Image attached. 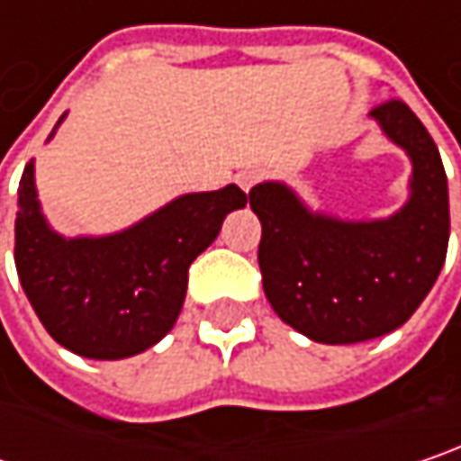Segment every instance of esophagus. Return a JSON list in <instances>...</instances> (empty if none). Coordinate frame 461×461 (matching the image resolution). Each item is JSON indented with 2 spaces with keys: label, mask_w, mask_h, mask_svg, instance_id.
I'll return each mask as SVG.
<instances>
[{
  "label": "esophagus",
  "mask_w": 461,
  "mask_h": 461,
  "mask_svg": "<svg viewBox=\"0 0 461 461\" xmlns=\"http://www.w3.org/2000/svg\"><path fill=\"white\" fill-rule=\"evenodd\" d=\"M262 178H265V173H262V170H241V173L236 176V183H239L244 191H251V188L262 181Z\"/></svg>",
  "instance_id": "1"
}]
</instances>
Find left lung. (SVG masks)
Instances as JSON below:
<instances>
[{
    "instance_id": "obj_1",
    "label": "left lung",
    "mask_w": 461,
    "mask_h": 461,
    "mask_svg": "<svg viewBox=\"0 0 461 461\" xmlns=\"http://www.w3.org/2000/svg\"><path fill=\"white\" fill-rule=\"evenodd\" d=\"M383 133L411 159L410 202L396 214L348 222L310 212L283 183H259L265 296L283 322L317 344H359L404 325L438 278L448 247V188L436 141L402 99L373 107Z\"/></svg>"
}]
</instances>
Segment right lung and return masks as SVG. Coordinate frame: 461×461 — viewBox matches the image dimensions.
Listing matches in <instances>:
<instances>
[{"label": "right lung", "instance_id": "add662e5", "mask_svg": "<svg viewBox=\"0 0 461 461\" xmlns=\"http://www.w3.org/2000/svg\"><path fill=\"white\" fill-rule=\"evenodd\" d=\"M244 204L247 194L230 183L178 196L113 236L65 239L41 214L31 159L17 188V276L57 344L88 359H125L176 325L191 262L217 239L225 214Z\"/></svg>", "mask_w": 461, "mask_h": 461}]
</instances>
